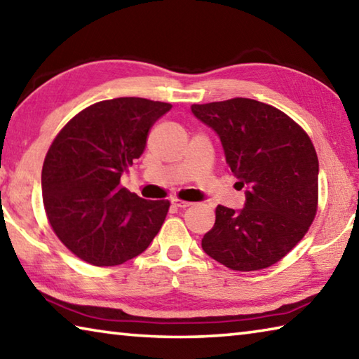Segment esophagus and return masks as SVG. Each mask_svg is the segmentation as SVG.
<instances>
[{"mask_svg":"<svg viewBox=\"0 0 359 359\" xmlns=\"http://www.w3.org/2000/svg\"><path fill=\"white\" fill-rule=\"evenodd\" d=\"M172 204L177 205V208H180V209H187L191 205V203L184 201V199H179V198H172Z\"/></svg>","mask_w":359,"mask_h":359,"instance_id":"34e87169","label":"esophagus"}]
</instances>
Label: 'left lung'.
Instances as JSON below:
<instances>
[{"instance_id":"left-lung-1","label":"left lung","mask_w":359,"mask_h":359,"mask_svg":"<svg viewBox=\"0 0 359 359\" xmlns=\"http://www.w3.org/2000/svg\"><path fill=\"white\" fill-rule=\"evenodd\" d=\"M218 136L226 165L245 187V208L217 205L204 252L233 271L266 269L293 250L318 209V156L296 121L264 102L233 98L193 104Z\"/></svg>"}]
</instances>
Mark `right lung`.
<instances>
[{
  "label": "right lung",
  "mask_w": 359,
  "mask_h": 359,
  "mask_svg": "<svg viewBox=\"0 0 359 359\" xmlns=\"http://www.w3.org/2000/svg\"><path fill=\"white\" fill-rule=\"evenodd\" d=\"M172 104L145 98L95 102L76 114L48 147L42 201L53 233L93 266H118L150 245L168 215V199L147 201L121 187L144 154L149 131Z\"/></svg>",
  "instance_id": "add662e5"
}]
</instances>
